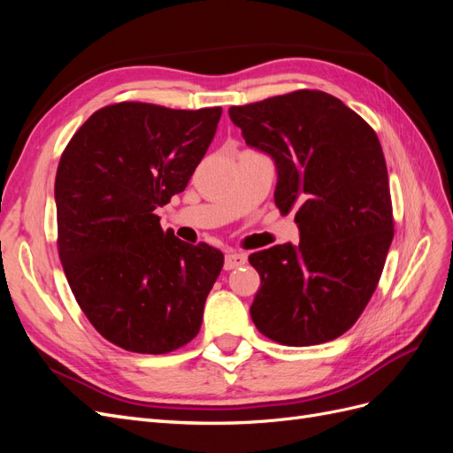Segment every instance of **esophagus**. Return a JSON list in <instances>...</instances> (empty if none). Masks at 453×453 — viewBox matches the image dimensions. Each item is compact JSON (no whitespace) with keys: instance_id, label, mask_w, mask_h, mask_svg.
Masks as SVG:
<instances>
[{"instance_id":"esophagus-1","label":"esophagus","mask_w":453,"mask_h":453,"mask_svg":"<svg viewBox=\"0 0 453 453\" xmlns=\"http://www.w3.org/2000/svg\"><path fill=\"white\" fill-rule=\"evenodd\" d=\"M245 263H248V255H243V253L232 251V253H226V255H225V270L240 268V266H243Z\"/></svg>"}]
</instances>
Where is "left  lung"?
<instances>
[{"mask_svg":"<svg viewBox=\"0 0 453 453\" xmlns=\"http://www.w3.org/2000/svg\"><path fill=\"white\" fill-rule=\"evenodd\" d=\"M230 120L278 168L273 200L296 210L300 243L250 255L260 276L255 326L283 346L334 340L376 291L393 240L389 177L365 119L321 90H295L234 105Z\"/></svg>","mask_w":453,"mask_h":453,"instance_id":"1","label":"left lung"}]
</instances>
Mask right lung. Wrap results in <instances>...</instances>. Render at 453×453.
<instances>
[{
	"instance_id": "right-lung-1",
	"label": "right lung",
	"mask_w": 453,
	"mask_h": 453,
	"mask_svg": "<svg viewBox=\"0 0 453 453\" xmlns=\"http://www.w3.org/2000/svg\"><path fill=\"white\" fill-rule=\"evenodd\" d=\"M221 113L105 105L60 157L54 200L64 273L92 326L122 349L170 353L200 331L225 257L164 232L155 210L183 193Z\"/></svg>"
}]
</instances>
